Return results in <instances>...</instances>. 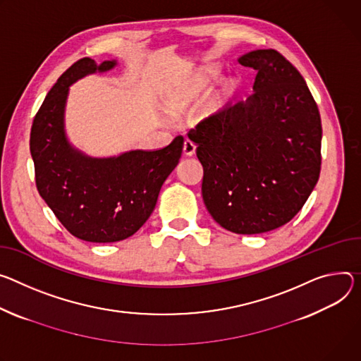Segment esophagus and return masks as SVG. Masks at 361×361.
Instances as JSON below:
<instances>
[{
	"instance_id": "esophagus-1",
	"label": "esophagus",
	"mask_w": 361,
	"mask_h": 361,
	"mask_svg": "<svg viewBox=\"0 0 361 361\" xmlns=\"http://www.w3.org/2000/svg\"><path fill=\"white\" fill-rule=\"evenodd\" d=\"M183 152H184V155H187V157L194 155V152H195V144H194L192 141H190V140H185V141H184V147H183Z\"/></svg>"
}]
</instances>
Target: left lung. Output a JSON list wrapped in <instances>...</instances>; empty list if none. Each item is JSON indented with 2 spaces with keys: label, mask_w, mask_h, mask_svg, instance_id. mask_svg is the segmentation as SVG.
<instances>
[{
  "label": "left lung",
  "mask_w": 361,
  "mask_h": 361,
  "mask_svg": "<svg viewBox=\"0 0 361 361\" xmlns=\"http://www.w3.org/2000/svg\"><path fill=\"white\" fill-rule=\"evenodd\" d=\"M257 73L246 102L227 106L188 130L203 166L202 192L212 217L238 235L271 232L297 214L321 171L317 102L279 51L239 59Z\"/></svg>",
  "instance_id": "1"
}]
</instances>
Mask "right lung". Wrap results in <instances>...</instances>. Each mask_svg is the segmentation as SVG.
<instances>
[{
  "mask_svg": "<svg viewBox=\"0 0 361 361\" xmlns=\"http://www.w3.org/2000/svg\"><path fill=\"white\" fill-rule=\"evenodd\" d=\"M115 64L104 61L97 66L89 57L73 63L47 93L30 133L39 194L71 235L93 243L123 240L148 220L184 144L178 135L159 149L102 159L89 158L69 145L63 130L69 85Z\"/></svg>",
  "mask_w": 361,
  "mask_h": 361,
  "instance_id": "add662e5",
  "label": "right lung"
}]
</instances>
